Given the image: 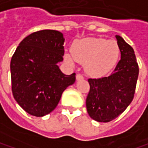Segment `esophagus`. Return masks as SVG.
Returning a JSON list of instances; mask_svg holds the SVG:
<instances>
[{
	"mask_svg": "<svg viewBox=\"0 0 148 148\" xmlns=\"http://www.w3.org/2000/svg\"><path fill=\"white\" fill-rule=\"evenodd\" d=\"M84 79V76L82 74H78L76 75V79L77 80H80V79Z\"/></svg>",
	"mask_w": 148,
	"mask_h": 148,
	"instance_id": "1",
	"label": "esophagus"
}]
</instances>
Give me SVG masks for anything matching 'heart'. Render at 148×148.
Wrapping results in <instances>:
<instances>
[{"mask_svg":"<svg viewBox=\"0 0 148 148\" xmlns=\"http://www.w3.org/2000/svg\"><path fill=\"white\" fill-rule=\"evenodd\" d=\"M72 57L65 55L66 62L73 65L74 60L86 64L85 69L91 76H102L108 74L119 58L120 48L114 40L102 38H86L75 41L71 47Z\"/></svg>","mask_w":148,"mask_h":148,"instance_id":"1","label":"heart"}]
</instances>
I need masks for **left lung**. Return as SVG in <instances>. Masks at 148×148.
<instances>
[{
    "mask_svg": "<svg viewBox=\"0 0 148 148\" xmlns=\"http://www.w3.org/2000/svg\"><path fill=\"white\" fill-rule=\"evenodd\" d=\"M121 59L107 77L89 79L86 108L90 117L98 122H110L122 114L134 98L139 67L133 48L116 35Z\"/></svg>",
    "mask_w": 148,
    "mask_h": 148,
    "instance_id": "left-lung-1",
    "label": "left lung"
}]
</instances>
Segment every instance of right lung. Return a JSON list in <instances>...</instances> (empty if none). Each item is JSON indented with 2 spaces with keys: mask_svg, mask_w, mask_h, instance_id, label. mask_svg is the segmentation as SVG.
Returning a JSON list of instances; mask_svg holds the SVG:
<instances>
[{
  "mask_svg": "<svg viewBox=\"0 0 148 148\" xmlns=\"http://www.w3.org/2000/svg\"><path fill=\"white\" fill-rule=\"evenodd\" d=\"M64 38L58 30L44 29L25 37L11 60L14 99L30 115L42 117L58 106L64 90L75 81L58 62L63 60Z\"/></svg>",
  "mask_w": 148,
  "mask_h": 148,
  "instance_id": "right-lung-1",
  "label": "right lung"
}]
</instances>
